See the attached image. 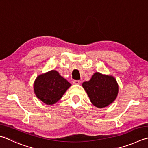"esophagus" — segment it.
<instances>
[{
	"instance_id": "obj_1",
	"label": "esophagus",
	"mask_w": 148,
	"mask_h": 148,
	"mask_svg": "<svg viewBox=\"0 0 148 148\" xmlns=\"http://www.w3.org/2000/svg\"><path fill=\"white\" fill-rule=\"evenodd\" d=\"M72 83H73L74 84L79 85V84H80V83H81V81H80V80H73Z\"/></svg>"
}]
</instances>
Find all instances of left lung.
<instances>
[{"label": "left lung", "mask_w": 148, "mask_h": 148, "mask_svg": "<svg viewBox=\"0 0 148 148\" xmlns=\"http://www.w3.org/2000/svg\"><path fill=\"white\" fill-rule=\"evenodd\" d=\"M82 86L94 106L103 108L111 104L119 93V85L111 75L95 72L91 79L83 83Z\"/></svg>", "instance_id": "left-lung-1"}]
</instances>
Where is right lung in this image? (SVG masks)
I'll return each mask as SVG.
<instances>
[{
    "mask_svg": "<svg viewBox=\"0 0 148 148\" xmlns=\"http://www.w3.org/2000/svg\"><path fill=\"white\" fill-rule=\"evenodd\" d=\"M71 84L52 70L40 74L34 82V92L37 98L47 105H53L62 98Z\"/></svg>",
    "mask_w": 148,
    "mask_h": 148,
    "instance_id": "1",
    "label": "right lung"
}]
</instances>
